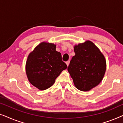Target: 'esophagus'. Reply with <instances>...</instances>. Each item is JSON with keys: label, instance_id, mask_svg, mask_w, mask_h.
Returning <instances> with one entry per match:
<instances>
[{"label": "esophagus", "instance_id": "obj_1", "mask_svg": "<svg viewBox=\"0 0 123 123\" xmlns=\"http://www.w3.org/2000/svg\"><path fill=\"white\" fill-rule=\"evenodd\" d=\"M69 63H70V61H69V60H68V61H67V62H66V64H67V66H68V65H69Z\"/></svg>", "mask_w": 123, "mask_h": 123}]
</instances>
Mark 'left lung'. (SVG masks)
<instances>
[{
  "label": "left lung",
  "mask_w": 123,
  "mask_h": 123,
  "mask_svg": "<svg viewBox=\"0 0 123 123\" xmlns=\"http://www.w3.org/2000/svg\"><path fill=\"white\" fill-rule=\"evenodd\" d=\"M75 55L68 70L75 87L82 91H88L101 82L105 75L106 63L99 49L90 41L74 47Z\"/></svg>",
  "instance_id": "left-lung-1"
}]
</instances>
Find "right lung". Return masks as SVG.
Instances as JSON below:
<instances>
[{
  "mask_svg": "<svg viewBox=\"0 0 123 123\" xmlns=\"http://www.w3.org/2000/svg\"><path fill=\"white\" fill-rule=\"evenodd\" d=\"M67 68L61 53L56 51V45L45 42L40 43L30 54L26 64L28 80L40 90L52 86L61 72Z\"/></svg>",
  "mask_w": 123,
  "mask_h": 123,
  "instance_id": "obj_1",
  "label": "right lung"
}]
</instances>
